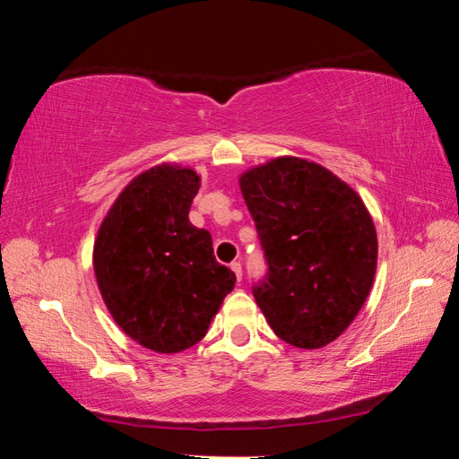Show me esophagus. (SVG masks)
<instances>
[{"instance_id":"obj_1","label":"esophagus","mask_w":459,"mask_h":459,"mask_svg":"<svg viewBox=\"0 0 459 459\" xmlns=\"http://www.w3.org/2000/svg\"><path fill=\"white\" fill-rule=\"evenodd\" d=\"M230 269L235 271V275H237V279L240 281V279H243V265H240V261H232L230 263Z\"/></svg>"}]
</instances>
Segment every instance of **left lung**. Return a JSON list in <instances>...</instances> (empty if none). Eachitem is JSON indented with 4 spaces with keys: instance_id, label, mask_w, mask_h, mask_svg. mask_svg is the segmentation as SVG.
<instances>
[{
    "instance_id": "obj_1",
    "label": "left lung",
    "mask_w": 459,
    "mask_h": 459,
    "mask_svg": "<svg viewBox=\"0 0 459 459\" xmlns=\"http://www.w3.org/2000/svg\"><path fill=\"white\" fill-rule=\"evenodd\" d=\"M267 273L251 291L279 338L298 348L336 340L360 312L377 271V230L351 186L299 158L240 176Z\"/></svg>"
}]
</instances>
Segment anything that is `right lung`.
Returning <instances> with one entry per match:
<instances>
[{
	"label": "right lung",
	"mask_w": 459,
	"mask_h": 459,
	"mask_svg": "<svg viewBox=\"0 0 459 459\" xmlns=\"http://www.w3.org/2000/svg\"><path fill=\"white\" fill-rule=\"evenodd\" d=\"M198 188L194 169H147L115 200L92 253L113 320L161 354L198 344L237 281L214 259L211 232L188 219Z\"/></svg>",
	"instance_id": "right-lung-1"
}]
</instances>
